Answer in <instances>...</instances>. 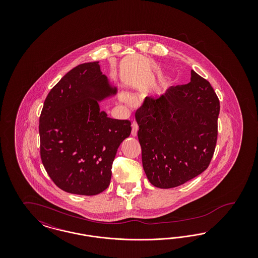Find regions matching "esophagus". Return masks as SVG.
<instances>
[{
	"label": "esophagus",
	"mask_w": 258,
	"mask_h": 258,
	"mask_svg": "<svg viewBox=\"0 0 258 258\" xmlns=\"http://www.w3.org/2000/svg\"><path fill=\"white\" fill-rule=\"evenodd\" d=\"M138 123L136 122H133L132 123V135L133 136H136L137 135V132H138Z\"/></svg>",
	"instance_id": "obj_1"
}]
</instances>
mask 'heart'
Wrapping results in <instances>:
<instances>
[{
    "label": "heart",
    "instance_id": "1",
    "mask_svg": "<svg viewBox=\"0 0 258 258\" xmlns=\"http://www.w3.org/2000/svg\"><path fill=\"white\" fill-rule=\"evenodd\" d=\"M123 99L124 101H128L130 100V98H128V96H126V95H123Z\"/></svg>",
    "mask_w": 258,
    "mask_h": 258
}]
</instances>
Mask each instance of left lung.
<instances>
[{
	"instance_id": "1",
	"label": "left lung",
	"mask_w": 258,
	"mask_h": 258,
	"mask_svg": "<svg viewBox=\"0 0 258 258\" xmlns=\"http://www.w3.org/2000/svg\"><path fill=\"white\" fill-rule=\"evenodd\" d=\"M190 82L147 97L135 112L142 163L150 183L171 188L208 168L218 139L220 100L195 71Z\"/></svg>"
}]
</instances>
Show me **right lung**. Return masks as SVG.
Wrapping results in <instances>:
<instances>
[{
    "instance_id": "1",
    "label": "right lung",
    "mask_w": 258,
    "mask_h": 258,
    "mask_svg": "<svg viewBox=\"0 0 258 258\" xmlns=\"http://www.w3.org/2000/svg\"><path fill=\"white\" fill-rule=\"evenodd\" d=\"M116 91L93 61L70 71L45 98L38 125L40 158L62 190L96 196L110 184L117 150L132 132L128 120L100 110L98 101Z\"/></svg>"
}]
</instances>
